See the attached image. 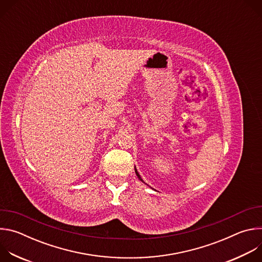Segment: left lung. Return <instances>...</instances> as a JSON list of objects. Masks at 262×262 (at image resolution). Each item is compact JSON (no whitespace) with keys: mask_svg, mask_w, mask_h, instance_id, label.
<instances>
[{"mask_svg":"<svg viewBox=\"0 0 262 262\" xmlns=\"http://www.w3.org/2000/svg\"><path fill=\"white\" fill-rule=\"evenodd\" d=\"M135 171H136V174H137V176H138V178H139V179H140V180H141V181H143V179H142V178H141V176H140V174H139V173H138V171H137V169H136V168H135Z\"/></svg>","mask_w":262,"mask_h":262,"instance_id":"1","label":"left lung"}]
</instances>
